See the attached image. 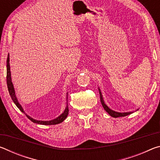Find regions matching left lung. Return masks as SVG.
<instances>
[{"mask_svg": "<svg viewBox=\"0 0 160 160\" xmlns=\"http://www.w3.org/2000/svg\"><path fill=\"white\" fill-rule=\"evenodd\" d=\"M99 94H100V100H101V103L102 104L103 107H104V110L106 111V112L109 113V114L112 116L113 118H117V117H121V116H128L129 114H131L132 112H124V113H120V112H114V111L112 110L111 109H109V107H108L106 104H105L104 102V99H103V97H102V94L101 91H100V89L99 88Z\"/></svg>", "mask_w": 160, "mask_h": 160, "instance_id": "left-lung-1", "label": "left lung"}]
</instances>
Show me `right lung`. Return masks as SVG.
<instances>
[{
	"label": "right lung",
	"instance_id": "add662e5",
	"mask_svg": "<svg viewBox=\"0 0 160 160\" xmlns=\"http://www.w3.org/2000/svg\"><path fill=\"white\" fill-rule=\"evenodd\" d=\"M7 85H8V89L10 95L11 97V98L12 99L13 102L15 103L16 106L18 107V108L20 109L22 112L25 113V114L27 116L29 120L32 121L33 123H36L38 124H42V125H56V124H58L63 121L67 118L68 115V94H67V97H66V100H67V106L65 109V111L63 112V113L57 117L53 120H51V121H38V120H35V119L31 118L30 116L27 115V113L24 112V110L22 107L21 105L20 104V103L18 101L17 97H16L15 95V89L14 87H13L12 82V80H11V74H10V56H9V53L8 55V58H7Z\"/></svg>",
	"mask_w": 160,
	"mask_h": 160
}]
</instances>
